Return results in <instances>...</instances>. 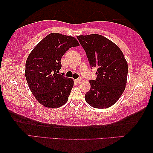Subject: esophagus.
<instances>
[{
	"mask_svg": "<svg viewBox=\"0 0 153 153\" xmlns=\"http://www.w3.org/2000/svg\"><path fill=\"white\" fill-rule=\"evenodd\" d=\"M81 81H82V79L81 78H79V79H77L75 80V81H76V82H80Z\"/></svg>",
	"mask_w": 153,
	"mask_h": 153,
	"instance_id": "esophagus-1",
	"label": "esophagus"
}]
</instances>
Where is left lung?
Masks as SVG:
<instances>
[{
	"label": "left lung",
	"mask_w": 153,
	"mask_h": 153,
	"mask_svg": "<svg viewBox=\"0 0 153 153\" xmlns=\"http://www.w3.org/2000/svg\"><path fill=\"white\" fill-rule=\"evenodd\" d=\"M89 64L97 68V78L90 80L85 100L96 108H107L117 102L127 84L128 66L124 55L113 42L100 34L77 36Z\"/></svg>",
	"instance_id": "left-lung-1"
}]
</instances>
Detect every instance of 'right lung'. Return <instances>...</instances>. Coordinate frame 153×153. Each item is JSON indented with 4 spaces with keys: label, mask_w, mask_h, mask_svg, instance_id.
Wrapping results in <instances>:
<instances>
[{
    "label": "right lung",
    "mask_w": 153,
    "mask_h": 153,
    "mask_svg": "<svg viewBox=\"0 0 153 153\" xmlns=\"http://www.w3.org/2000/svg\"><path fill=\"white\" fill-rule=\"evenodd\" d=\"M78 46L74 37L51 33L29 54L25 75L32 94L42 106L58 108L66 103L74 81L57 73L61 69L63 55L69 48Z\"/></svg>",
    "instance_id": "1"
}]
</instances>
